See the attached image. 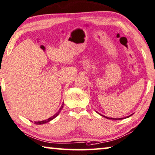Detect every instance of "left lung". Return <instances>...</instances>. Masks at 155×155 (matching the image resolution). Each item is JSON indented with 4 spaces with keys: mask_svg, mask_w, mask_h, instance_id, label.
I'll use <instances>...</instances> for the list:
<instances>
[{
    "mask_svg": "<svg viewBox=\"0 0 155 155\" xmlns=\"http://www.w3.org/2000/svg\"><path fill=\"white\" fill-rule=\"evenodd\" d=\"M131 115H132V114H131ZM131 115H129V116H127V117H130L131 116ZM104 117H105V116H104ZM106 117V118H107V119H110V120H121L122 118H111V117Z\"/></svg>",
    "mask_w": 155,
    "mask_h": 155,
    "instance_id": "left-lung-1",
    "label": "left lung"
}]
</instances>
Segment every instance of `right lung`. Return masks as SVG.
<instances>
[{"instance_id": "obj_1", "label": "right lung", "mask_w": 155, "mask_h": 155, "mask_svg": "<svg viewBox=\"0 0 155 155\" xmlns=\"http://www.w3.org/2000/svg\"><path fill=\"white\" fill-rule=\"evenodd\" d=\"M63 104H64V103H63ZM63 105H62V107H61V108H60V109H59L58 111V112L56 113V114H54V115H53V116H51V117H49V118H48L47 120H42V121H38V122H34V123H35V124H45V123H47V122H49V121H51V120H52L53 119H54L55 117H57L58 115H59L60 113H61V110H62V108H63Z\"/></svg>"}]
</instances>
